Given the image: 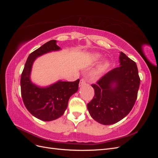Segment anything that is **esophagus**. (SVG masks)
Instances as JSON below:
<instances>
[{
	"instance_id": "34e87169",
	"label": "esophagus",
	"mask_w": 158,
	"mask_h": 158,
	"mask_svg": "<svg viewBox=\"0 0 158 158\" xmlns=\"http://www.w3.org/2000/svg\"><path fill=\"white\" fill-rule=\"evenodd\" d=\"M85 82H86V80H85V78L81 79L80 82V86H81V85H82L83 84H84Z\"/></svg>"
}]
</instances>
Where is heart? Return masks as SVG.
<instances>
[{"label": "heart", "mask_w": 158, "mask_h": 158, "mask_svg": "<svg viewBox=\"0 0 158 158\" xmlns=\"http://www.w3.org/2000/svg\"><path fill=\"white\" fill-rule=\"evenodd\" d=\"M100 59H101V55H99V54H94V55H92V60L94 61H98ZM107 66V63H106L103 64V67H106V66ZM99 75V73H96L94 74V77H97V76Z\"/></svg>", "instance_id": "heart-1"}]
</instances>
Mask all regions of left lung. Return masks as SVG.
<instances>
[{"instance_id": "1", "label": "left lung", "mask_w": 158, "mask_h": 158, "mask_svg": "<svg viewBox=\"0 0 158 158\" xmlns=\"http://www.w3.org/2000/svg\"><path fill=\"white\" fill-rule=\"evenodd\" d=\"M120 66L92 84L94 96L87 105L90 115L105 125L121 121L131 112L139 89L140 78L135 61L123 52ZM114 83L116 85L112 87Z\"/></svg>"}]
</instances>
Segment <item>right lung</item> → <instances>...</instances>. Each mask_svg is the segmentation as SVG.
<instances>
[{"instance_id": "add662e5", "label": "right lung", "mask_w": 158, "mask_h": 158, "mask_svg": "<svg viewBox=\"0 0 158 158\" xmlns=\"http://www.w3.org/2000/svg\"><path fill=\"white\" fill-rule=\"evenodd\" d=\"M56 42V40H51L30 53L20 80L21 95L26 109L32 115L44 121H53L63 115L69 98L78 91L80 82L79 79L74 82L59 81L45 88L37 87L31 82L30 75L33 62L46 52L59 50Z\"/></svg>"}]
</instances>
